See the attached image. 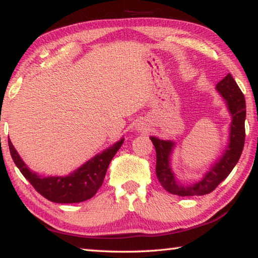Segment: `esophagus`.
Segmentation results:
<instances>
[{
	"mask_svg": "<svg viewBox=\"0 0 258 258\" xmlns=\"http://www.w3.org/2000/svg\"><path fill=\"white\" fill-rule=\"evenodd\" d=\"M147 127L143 124H139L138 125V131H140V132H146Z\"/></svg>",
	"mask_w": 258,
	"mask_h": 258,
	"instance_id": "obj_1",
	"label": "esophagus"
}]
</instances>
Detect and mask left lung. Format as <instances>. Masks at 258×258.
Wrapping results in <instances>:
<instances>
[{"instance_id": "1", "label": "left lung", "mask_w": 258, "mask_h": 258, "mask_svg": "<svg viewBox=\"0 0 258 258\" xmlns=\"http://www.w3.org/2000/svg\"><path fill=\"white\" fill-rule=\"evenodd\" d=\"M216 90L225 100L226 106L232 116V121L230 125V141L223 156L216 161V164L212 166V168L205 174L202 180L190 185L181 184L176 180L171 166H169V160H171V155L175 143L155 137L150 138L156 149L157 177H158L161 186L169 194L181 196V197L209 194L228 177L241 156L244 137H246V132H244L246 101H244L243 93L239 89L231 74H228L223 80L217 83Z\"/></svg>"}]
</instances>
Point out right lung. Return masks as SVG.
<instances>
[{
    "label": "right lung",
    "mask_w": 258,
    "mask_h": 258,
    "mask_svg": "<svg viewBox=\"0 0 258 258\" xmlns=\"http://www.w3.org/2000/svg\"><path fill=\"white\" fill-rule=\"evenodd\" d=\"M123 142L124 139L119 140L67 176L42 177L37 175L26 166L10 140L9 149L17 167L38 194L53 203L75 204L85 202L97 194L99 187L102 185L109 164Z\"/></svg>",
    "instance_id": "obj_1"
}]
</instances>
